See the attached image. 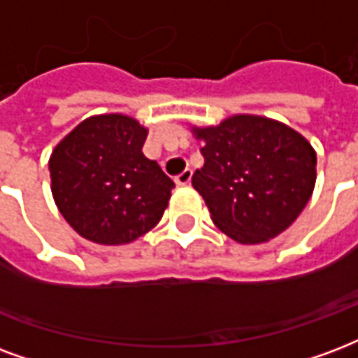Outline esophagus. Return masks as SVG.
<instances>
[{
	"instance_id": "obj_1",
	"label": "esophagus",
	"mask_w": 358,
	"mask_h": 358,
	"mask_svg": "<svg viewBox=\"0 0 358 358\" xmlns=\"http://www.w3.org/2000/svg\"><path fill=\"white\" fill-rule=\"evenodd\" d=\"M192 176H193L192 169H186V171L182 172V174H178V176L174 178V182H176L178 186H187V184L192 182Z\"/></svg>"
}]
</instances>
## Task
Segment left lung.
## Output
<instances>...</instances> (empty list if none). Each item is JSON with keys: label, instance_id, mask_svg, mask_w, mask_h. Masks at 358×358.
<instances>
[{"label": "left lung", "instance_id": "8db88e82", "mask_svg": "<svg viewBox=\"0 0 358 358\" xmlns=\"http://www.w3.org/2000/svg\"><path fill=\"white\" fill-rule=\"evenodd\" d=\"M193 134L205 165L193 187L214 226L243 245L273 239L300 216L317 180V155L300 132L260 115H233Z\"/></svg>", "mask_w": 358, "mask_h": 358}]
</instances>
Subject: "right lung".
I'll use <instances>...</instances> for the list:
<instances>
[{"mask_svg":"<svg viewBox=\"0 0 358 358\" xmlns=\"http://www.w3.org/2000/svg\"><path fill=\"white\" fill-rule=\"evenodd\" d=\"M145 136L136 119L106 113L85 119L52 150V197L81 237L127 245L157 226L174 182L142 153Z\"/></svg>","mask_w":358,"mask_h":358,"instance_id":"add662e5","label":"right lung"}]
</instances>
